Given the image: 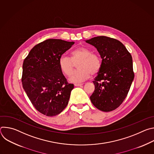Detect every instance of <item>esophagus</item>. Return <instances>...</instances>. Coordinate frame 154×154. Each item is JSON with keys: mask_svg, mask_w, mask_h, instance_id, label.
I'll list each match as a JSON object with an SVG mask.
<instances>
[{"mask_svg": "<svg viewBox=\"0 0 154 154\" xmlns=\"http://www.w3.org/2000/svg\"><path fill=\"white\" fill-rule=\"evenodd\" d=\"M82 85H83V83H75V84H74V85L75 86H81Z\"/></svg>", "mask_w": 154, "mask_h": 154, "instance_id": "1", "label": "esophagus"}]
</instances>
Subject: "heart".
<instances>
[{"instance_id":"heart-1","label":"heart","mask_w":154,"mask_h":154,"mask_svg":"<svg viewBox=\"0 0 154 154\" xmlns=\"http://www.w3.org/2000/svg\"><path fill=\"white\" fill-rule=\"evenodd\" d=\"M79 63V69L72 74L74 64ZM59 68L63 74L70 76L69 80L73 83H78L89 79L91 75L97 74L102 67V60L99 55L91 53L88 48L79 47L71 53V58L62 55L58 61Z\"/></svg>"}]
</instances>
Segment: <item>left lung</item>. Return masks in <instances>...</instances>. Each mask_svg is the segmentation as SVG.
Segmentation results:
<instances>
[{
  "mask_svg": "<svg viewBox=\"0 0 154 154\" xmlns=\"http://www.w3.org/2000/svg\"><path fill=\"white\" fill-rule=\"evenodd\" d=\"M86 42L94 46L102 59L101 69L93 82L95 90L90 100L101 111H113L123 102L134 80L132 57L114 38L99 36Z\"/></svg>",
  "mask_w": 154,
  "mask_h": 154,
  "instance_id": "8db88e82",
  "label": "left lung"
}]
</instances>
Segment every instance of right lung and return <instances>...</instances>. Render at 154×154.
<instances>
[{"label": "right lung", "mask_w": 154, "mask_h": 154, "mask_svg": "<svg viewBox=\"0 0 154 154\" xmlns=\"http://www.w3.org/2000/svg\"><path fill=\"white\" fill-rule=\"evenodd\" d=\"M74 42L48 39L35 46L24 59L22 83L32 105L48 116L60 114L66 107L74 85L61 71L58 61Z\"/></svg>", "instance_id": "add662e5"}]
</instances>
